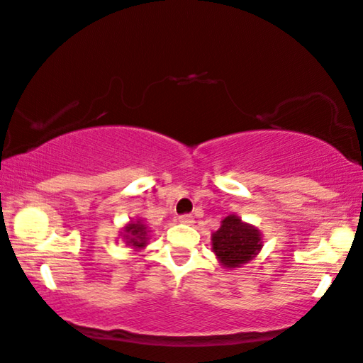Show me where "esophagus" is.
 Wrapping results in <instances>:
<instances>
[{
  "mask_svg": "<svg viewBox=\"0 0 363 363\" xmlns=\"http://www.w3.org/2000/svg\"><path fill=\"white\" fill-rule=\"evenodd\" d=\"M179 221L182 225H192L194 223V218L192 215H181L179 216Z\"/></svg>",
  "mask_w": 363,
  "mask_h": 363,
  "instance_id": "1",
  "label": "esophagus"
}]
</instances>
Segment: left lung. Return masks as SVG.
Listing matches in <instances>:
<instances>
[{
  "label": "left lung",
  "mask_w": 363,
  "mask_h": 363,
  "mask_svg": "<svg viewBox=\"0 0 363 363\" xmlns=\"http://www.w3.org/2000/svg\"><path fill=\"white\" fill-rule=\"evenodd\" d=\"M262 246L261 231L235 213L225 216L220 228L212 233V251L221 267L230 270L251 262L261 252Z\"/></svg>",
  "instance_id": "8db88e82"
}]
</instances>
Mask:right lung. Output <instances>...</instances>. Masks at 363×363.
I'll return each instance as SVG.
<instances>
[{
  "mask_svg": "<svg viewBox=\"0 0 363 363\" xmlns=\"http://www.w3.org/2000/svg\"><path fill=\"white\" fill-rule=\"evenodd\" d=\"M118 236H121L122 241H125V245L132 247V250L140 251L148 245L150 228L143 220H130L128 223L123 226Z\"/></svg>",
  "mask_w": 363,
  "mask_h": 363,
  "instance_id": "right-lung-1",
  "label": "right lung"
}]
</instances>
